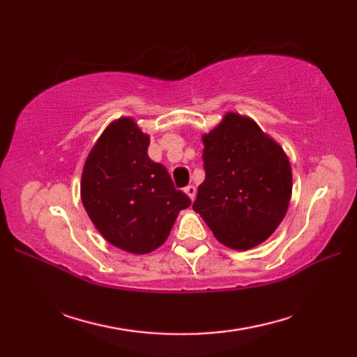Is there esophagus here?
Masks as SVG:
<instances>
[{
	"instance_id": "obj_1",
	"label": "esophagus",
	"mask_w": 357,
	"mask_h": 357,
	"mask_svg": "<svg viewBox=\"0 0 357 357\" xmlns=\"http://www.w3.org/2000/svg\"><path fill=\"white\" fill-rule=\"evenodd\" d=\"M184 192H185V195H187L188 198H190L192 201L195 199V196H196V187H195V185H187V187L184 188Z\"/></svg>"
}]
</instances>
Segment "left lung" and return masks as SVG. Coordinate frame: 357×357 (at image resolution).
<instances>
[{"label":"left lung","mask_w":357,"mask_h":357,"mask_svg":"<svg viewBox=\"0 0 357 357\" xmlns=\"http://www.w3.org/2000/svg\"><path fill=\"white\" fill-rule=\"evenodd\" d=\"M202 142L206 179L193 210L221 244L259 245L278 229L291 198V167L282 147L253 119L233 112Z\"/></svg>","instance_id":"obj_1"}]
</instances>
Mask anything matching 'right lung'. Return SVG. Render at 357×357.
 I'll list each match as a JSON object with an SVG mask.
<instances>
[{"mask_svg": "<svg viewBox=\"0 0 357 357\" xmlns=\"http://www.w3.org/2000/svg\"><path fill=\"white\" fill-rule=\"evenodd\" d=\"M149 144L132 118L113 121L89 153L81 178L82 206L98 231L135 255L161 247L179 211L192 204L165 167L149 158Z\"/></svg>", "mask_w": 357, "mask_h": 357, "instance_id": "obj_1", "label": "right lung"}]
</instances>
